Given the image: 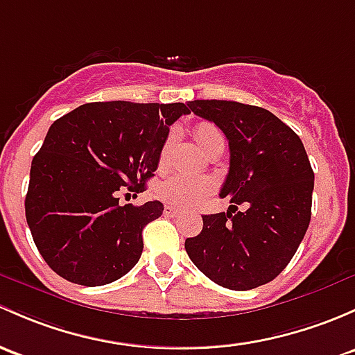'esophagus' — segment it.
I'll list each match as a JSON object with an SVG mask.
<instances>
[{
  "instance_id": "34e87169",
  "label": "esophagus",
  "mask_w": 355,
  "mask_h": 355,
  "mask_svg": "<svg viewBox=\"0 0 355 355\" xmlns=\"http://www.w3.org/2000/svg\"><path fill=\"white\" fill-rule=\"evenodd\" d=\"M163 212H165V216H178V214H180V209L170 206V204H166L165 209H163Z\"/></svg>"
}]
</instances>
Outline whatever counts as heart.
Returning <instances> with one entry per match:
<instances>
[{"instance_id": "obj_1", "label": "heart", "mask_w": 355, "mask_h": 355, "mask_svg": "<svg viewBox=\"0 0 355 355\" xmlns=\"http://www.w3.org/2000/svg\"><path fill=\"white\" fill-rule=\"evenodd\" d=\"M196 137L202 148H207L209 144L214 143V141L223 139L219 129L216 128V125L207 124V122H202V124L197 125ZM171 144H173V136H168L158 156L159 168L166 166ZM214 189H216V182L212 180V178L190 177V175L178 173L158 185V196L162 197L163 200H166V202L175 204V206L189 207V206H193V204L200 202V200H202L206 196H209Z\"/></svg>"}]
</instances>
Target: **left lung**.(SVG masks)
Returning a JSON list of instances; mask_svg holds the SVG:
<instances>
[{
    "label": "left lung",
    "mask_w": 355,
    "mask_h": 355,
    "mask_svg": "<svg viewBox=\"0 0 355 355\" xmlns=\"http://www.w3.org/2000/svg\"><path fill=\"white\" fill-rule=\"evenodd\" d=\"M189 109L214 122L230 144L221 197L226 212L202 216L200 234L185 240L190 260L216 284L248 291L284 270L311 219L315 173L300 136L262 107L193 100ZM246 203V211L237 206Z\"/></svg>",
    "instance_id": "obj_1"
}]
</instances>
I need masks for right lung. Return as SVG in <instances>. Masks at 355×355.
I'll use <instances>...</instances> for the list:
<instances>
[{
    "instance_id": "1",
    "label": "right lung",
    "mask_w": 355,
    "mask_h": 355,
    "mask_svg": "<svg viewBox=\"0 0 355 355\" xmlns=\"http://www.w3.org/2000/svg\"><path fill=\"white\" fill-rule=\"evenodd\" d=\"M185 103L93 102L62 115L32 159L25 216L37 250L66 281H117L143 253V227L163 204L119 202L158 168L170 125Z\"/></svg>"
}]
</instances>
